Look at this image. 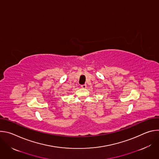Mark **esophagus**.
<instances>
[{
    "instance_id": "34e87169",
    "label": "esophagus",
    "mask_w": 159,
    "mask_h": 159,
    "mask_svg": "<svg viewBox=\"0 0 159 159\" xmlns=\"http://www.w3.org/2000/svg\"><path fill=\"white\" fill-rule=\"evenodd\" d=\"M81 87L82 89H85L87 87V85L86 84H83V85H81Z\"/></svg>"
}]
</instances>
